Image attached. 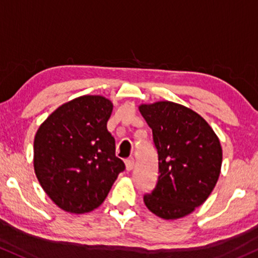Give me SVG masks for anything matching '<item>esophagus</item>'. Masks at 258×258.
Masks as SVG:
<instances>
[{"mask_svg":"<svg viewBox=\"0 0 258 258\" xmlns=\"http://www.w3.org/2000/svg\"><path fill=\"white\" fill-rule=\"evenodd\" d=\"M134 165H135V160L133 159V157H130V159H126L125 160L126 171H132L133 168H134Z\"/></svg>","mask_w":258,"mask_h":258,"instance_id":"1","label":"esophagus"}]
</instances>
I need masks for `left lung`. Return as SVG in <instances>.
Masks as SVG:
<instances>
[{"instance_id": "1", "label": "left lung", "mask_w": 258, "mask_h": 258, "mask_svg": "<svg viewBox=\"0 0 258 258\" xmlns=\"http://www.w3.org/2000/svg\"><path fill=\"white\" fill-rule=\"evenodd\" d=\"M152 130L159 177L144 203L157 217H185L202 206L217 184L223 150L214 130L189 108L163 101L141 104Z\"/></svg>"}]
</instances>
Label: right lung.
<instances>
[{
    "mask_svg": "<svg viewBox=\"0 0 258 258\" xmlns=\"http://www.w3.org/2000/svg\"><path fill=\"white\" fill-rule=\"evenodd\" d=\"M112 110L104 97H79L54 110L35 134L37 178L66 212L84 214L101 206L125 170L107 130Z\"/></svg>",
    "mask_w": 258,
    "mask_h": 258,
    "instance_id": "1",
    "label": "right lung"
}]
</instances>
